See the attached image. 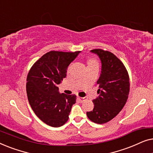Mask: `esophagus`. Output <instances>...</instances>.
I'll return each mask as SVG.
<instances>
[{
  "label": "esophagus",
  "instance_id": "obj_1",
  "mask_svg": "<svg viewBox=\"0 0 153 153\" xmlns=\"http://www.w3.org/2000/svg\"><path fill=\"white\" fill-rule=\"evenodd\" d=\"M77 99H78L79 101H81V102H83V101H85V100H87V98L86 97H77Z\"/></svg>",
  "mask_w": 153,
  "mask_h": 153
}]
</instances>
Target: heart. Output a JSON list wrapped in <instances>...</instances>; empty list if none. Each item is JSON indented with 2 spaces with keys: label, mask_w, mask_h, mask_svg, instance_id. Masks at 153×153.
<instances>
[{
  "label": "heart",
  "mask_w": 153,
  "mask_h": 153,
  "mask_svg": "<svg viewBox=\"0 0 153 153\" xmlns=\"http://www.w3.org/2000/svg\"><path fill=\"white\" fill-rule=\"evenodd\" d=\"M87 65H88V67H90V66H98V62L97 60L95 59H94V58H88V59L87 60ZM72 65H70L68 66V72L70 70V69L72 68Z\"/></svg>",
  "instance_id": "b5f03b06"
}]
</instances>
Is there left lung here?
Wrapping results in <instances>:
<instances>
[{
    "label": "left lung",
    "mask_w": 153,
    "mask_h": 153,
    "mask_svg": "<svg viewBox=\"0 0 153 153\" xmlns=\"http://www.w3.org/2000/svg\"><path fill=\"white\" fill-rule=\"evenodd\" d=\"M91 51L101 60L102 71L97 81L99 96L93 100V111L86 114L93 122L104 124L116 117L126 104L130 85L129 74L124 64L111 52L100 49Z\"/></svg>",
    "instance_id": "8db88e82"
}]
</instances>
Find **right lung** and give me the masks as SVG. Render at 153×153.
<instances>
[{
  "instance_id": "obj_1",
  "label": "right lung",
  "mask_w": 153,
  "mask_h": 153,
  "mask_svg": "<svg viewBox=\"0 0 153 153\" xmlns=\"http://www.w3.org/2000/svg\"><path fill=\"white\" fill-rule=\"evenodd\" d=\"M79 53L48 52L33 64L27 76L29 104L35 115L51 127L65 124L76 102V95L60 94L57 85L65 78L68 67Z\"/></svg>"
}]
</instances>
